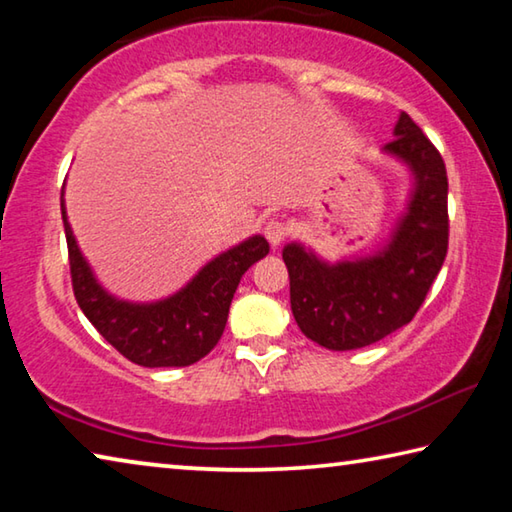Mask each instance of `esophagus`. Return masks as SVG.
I'll return each mask as SVG.
<instances>
[{"mask_svg":"<svg viewBox=\"0 0 512 512\" xmlns=\"http://www.w3.org/2000/svg\"><path fill=\"white\" fill-rule=\"evenodd\" d=\"M264 235L268 239V244H271L273 248H277L284 239H287L289 228L282 221H268L266 228H264Z\"/></svg>","mask_w":512,"mask_h":512,"instance_id":"obj_1","label":"esophagus"}]
</instances>
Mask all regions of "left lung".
Returning a JSON list of instances; mask_svg holds the SVG:
<instances>
[{
    "label": "left lung",
    "instance_id": "8db88e82",
    "mask_svg": "<svg viewBox=\"0 0 512 512\" xmlns=\"http://www.w3.org/2000/svg\"><path fill=\"white\" fill-rule=\"evenodd\" d=\"M384 155L411 173L404 212L384 244L327 262L298 241L284 246L291 311L302 334L327 350H357L411 323L447 255V171L415 121L402 112Z\"/></svg>",
    "mask_w": 512,
    "mask_h": 512
}]
</instances>
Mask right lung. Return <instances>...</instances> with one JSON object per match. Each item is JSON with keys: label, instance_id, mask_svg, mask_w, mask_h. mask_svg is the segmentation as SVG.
<instances>
[{"label": "right lung", "instance_id": "1", "mask_svg": "<svg viewBox=\"0 0 512 512\" xmlns=\"http://www.w3.org/2000/svg\"><path fill=\"white\" fill-rule=\"evenodd\" d=\"M74 296L97 332L128 361L144 368H183L219 343L241 275L268 255V241L253 235L210 259L183 289L153 302L112 296L83 257L65 198H60Z\"/></svg>", "mask_w": 512, "mask_h": 512}]
</instances>
